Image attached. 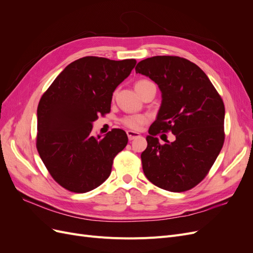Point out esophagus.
<instances>
[{
    "instance_id": "esophagus-1",
    "label": "esophagus",
    "mask_w": 253,
    "mask_h": 253,
    "mask_svg": "<svg viewBox=\"0 0 253 253\" xmlns=\"http://www.w3.org/2000/svg\"><path fill=\"white\" fill-rule=\"evenodd\" d=\"M126 135H127V137H128V140L136 139V138H138V137L140 136L139 133L134 132V131H126Z\"/></svg>"
}]
</instances>
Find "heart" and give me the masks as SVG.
<instances>
[{
    "instance_id": "b5f03b06",
    "label": "heart",
    "mask_w": 253,
    "mask_h": 253,
    "mask_svg": "<svg viewBox=\"0 0 253 253\" xmlns=\"http://www.w3.org/2000/svg\"><path fill=\"white\" fill-rule=\"evenodd\" d=\"M152 83L149 80H139L137 81L135 84V88H138L142 85H145V84H149ZM148 121V117L144 116V115H133V116H127L126 118H124L122 122H124V125L129 128L132 129H139L145 122Z\"/></svg>"
}]
</instances>
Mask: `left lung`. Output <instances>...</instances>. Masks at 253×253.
Listing matches in <instances>:
<instances>
[{
    "mask_svg": "<svg viewBox=\"0 0 253 253\" xmlns=\"http://www.w3.org/2000/svg\"><path fill=\"white\" fill-rule=\"evenodd\" d=\"M135 71L154 81L162 93L148 147L141 153L145 177L171 192L192 189L223 148L224 102L207 75L187 59L152 57L140 61ZM160 130H171L175 140L162 145L155 137Z\"/></svg>",
    "mask_w": 253,
    "mask_h": 253,
    "instance_id": "1",
    "label": "left lung"
}]
</instances>
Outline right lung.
Segmentation results:
<instances>
[{"instance_id": "right-lung-1", "label": "right lung", "mask_w": 253, "mask_h": 253, "mask_svg": "<svg viewBox=\"0 0 253 253\" xmlns=\"http://www.w3.org/2000/svg\"><path fill=\"white\" fill-rule=\"evenodd\" d=\"M135 65L134 59L84 57L68 64L42 96L37 149L52 178L66 190L85 193L109 178L127 136L120 128L95 136L93 124L110 113L114 90Z\"/></svg>"}]
</instances>
